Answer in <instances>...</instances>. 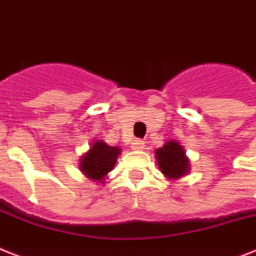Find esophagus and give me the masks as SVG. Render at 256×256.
Masks as SVG:
<instances>
[{
    "instance_id": "obj_1",
    "label": "esophagus",
    "mask_w": 256,
    "mask_h": 256,
    "mask_svg": "<svg viewBox=\"0 0 256 256\" xmlns=\"http://www.w3.org/2000/svg\"><path fill=\"white\" fill-rule=\"evenodd\" d=\"M144 147V140L142 139H135L132 142V148L134 150H142Z\"/></svg>"
}]
</instances>
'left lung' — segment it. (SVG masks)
Segmentation results:
<instances>
[{
  "instance_id": "8db88e82",
  "label": "left lung",
  "mask_w": 256,
  "mask_h": 256,
  "mask_svg": "<svg viewBox=\"0 0 256 256\" xmlns=\"http://www.w3.org/2000/svg\"><path fill=\"white\" fill-rule=\"evenodd\" d=\"M158 164L162 172L170 178H182L189 170V162L184 156V150L175 140H170L156 151Z\"/></svg>"
}]
</instances>
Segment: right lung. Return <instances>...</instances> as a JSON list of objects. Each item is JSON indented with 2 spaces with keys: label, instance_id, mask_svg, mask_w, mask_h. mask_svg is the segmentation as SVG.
<instances>
[{
  "label": "right lung",
  "instance_id": "obj_1",
  "mask_svg": "<svg viewBox=\"0 0 256 256\" xmlns=\"http://www.w3.org/2000/svg\"><path fill=\"white\" fill-rule=\"evenodd\" d=\"M121 148L108 146L105 142H96L90 151L81 159V171L92 180H102L117 163Z\"/></svg>",
  "mask_w": 256,
  "mask_h": 256
}]
</instances>
